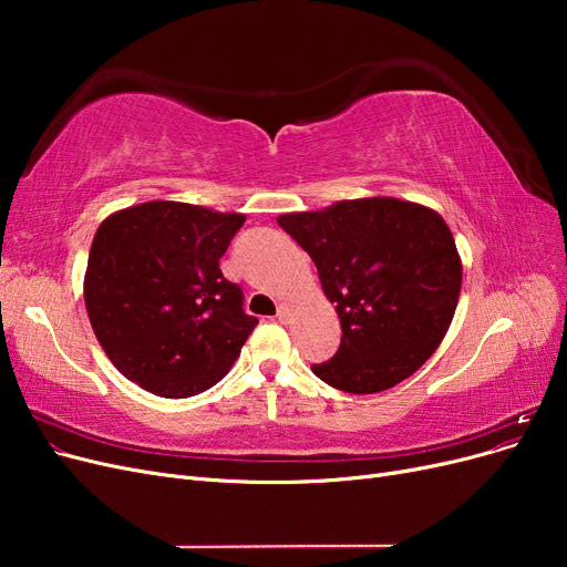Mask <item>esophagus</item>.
Returning a JSON list of instances; mask_svg holds the SVG:
<instances>
[{
  "label": "esophagus",
  "instance_id": "obj_1",
  "mask_svg": "<svg viewBox=\"0 0 567 567\" xmlns=\"http://www.w3.org/2000/svg\"><path fill=\"white\" fill-rule=\"evenodd\" d=\"M277 319H279L281 323H286V321L290 319V307H288V305H279V315H277Z\"/></svg>",
  "mask_w": 567,
  "mask_h": 567
}]
</instances>
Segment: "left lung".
I'll list each match as a JSON object with an SVG mask.
<instances>
[{"label": "left lung", "instance_id": "left-lung-1", "mask_svg": "<svg viewBox=\"0 0 567 567\" xmlns=\"http://www.w3.org/2000/svg\"><path fill=\"white\" fill-rule=\"evenodd\" d=\"M317 265L336 302L340 348L315 375L342 392L394 388L447 333L461 293V257L435 210L400 198H354L277 217Z\"/></svg>", "mask_w": 567, "mask_h": 567}]
</instances>
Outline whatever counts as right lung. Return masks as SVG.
I'll use <instances>...</instances> for the list:
<instances>
[{
  "label": "right lung",
  "mask_w": 567,
  "mask_h": 567,
  "mask_svg": "<svg viewBox=\"0 0 567 567\" xmlns=\"http://www.w3.org/2000/svg\"><path fill=\"white\" fill-rule=\"evenodd\" d=\"M241 213L148 200L101 221L84 274V305L115 369L158 398L213 388L241 354L257 319L221 277L219 257Z\"/></svg>",
  "instance_id": "obj_1"
}]
</instances>
